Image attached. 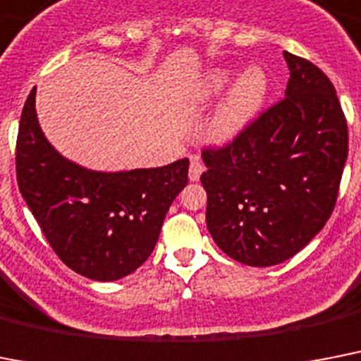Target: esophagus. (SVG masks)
Wrapping results in <instances>:
<instances>
[{
  "instance_id": "esophagus-1",
  "label": "esophagus",
  "mask_w": 361,
  "mask_h": 361,
  "mask_svg": "<svg viewBox=\"0 0 361 361\" xmlns=\"http://www.w3.org/2000/svg\"><path fill=\"white\" fill-rule=\"evenodd\" d=\"M202 172H204V165H202L200 159H198L196 155H192V157H190V166H189V180L198 181L200 180Z\"/></svg>"
}]
</instances>
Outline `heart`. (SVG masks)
I'll return each mask as SVG.
<instances>
[{
    "mask_svg": "<svg viewBox=\"0 0 361 361\" xmlns=\"http://www.w3.org/2000/svg\"><path fill=\"white\" fill-rule=\"evenodd\" d=\"M231 74L226 68L211 70L202 83L196 87L195 94L200 102H207L221 94L230 83ZM267 94V75L262 68L250 66L235 79L228 90L226 98L219 105L209 124V135L216 142H228L241 133L262 107Z\"/></svg>",
    "mask_w": 361,
    "mask_h": 361,
    "instance_id": "1",
    "label": "heart"
}]
</instances>
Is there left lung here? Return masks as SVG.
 Segmentation results:
<instances>
[{"mask_svg":"<svg viewBox=\"0 0 361 361\" xmlns=\"http://www.w3.org/2000/svg\"><path fill=\"white\" fill-rule=\"evenodd\" d=\"M286 98L222 148H206V222L224 254L271 267L302 250L332 215L348 154L347 120L323 70L283 51Z\"/></svg>","mask_w":361,"mask_h":361,"instance_id":"obj_1","label":"left lung"}]
</instances>
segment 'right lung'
I'll return each mask as SVG.
<instances>
[{
  "label": "right lung",
  "mask_w": 361,
  "mask_h": 361,
  "mask_svg": "<svg viewBox=\"0 0 361 361\" xmlns=\"http://www.w3.org/2000/svg\"><path fill=\"white\" fill-rule=\"evenodd\" d=\"M25 99L16 140V180L49 247L81 276L114 282L154 250L165 215L187 185L189 159L159 169L98 172L49 145Z\"/></svg>",
  "instance_id": "obj_1"
}]
</instances>
